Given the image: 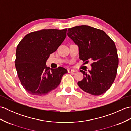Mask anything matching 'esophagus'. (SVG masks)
I'll return each instance as SVG.
<instances>
[{
  "instance_id": "34e87169",
  "label": "esophagus",
  "mask_w": 131,
  "mask_h": 131,
  "mask_svg": "<svg viewBox=\"0 0 131 131\" xmlns=\"http://www.w3.org/2000/svg\"><path fill=\"white\" fill-rule=\"evenodd\" d=\"M68 72L69 73H72V72H75V70H73V69H68Z\"/></svg>"
}]
</instances>
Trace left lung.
<instances>
[{
    "label": "left lung",
    "instance_id": "left-lung-1",
    "mask_svg": "<svg viewBox=\"0 0 131 131\" xmlns=\"http://www.w3.org/2000/svg\"><path fill=\"white\" fill-rule=\"evenodd\" d=\"M68 31L69 37L78 46L79 59L93 62L89 72L80 70L84 78L78 86L93 95L105 93L117 75L119 60L114 42L102 30L89 26H76Z\"/></svg>",
    "mask_w": 131,
    "mask_h": 131
}]
</instances>
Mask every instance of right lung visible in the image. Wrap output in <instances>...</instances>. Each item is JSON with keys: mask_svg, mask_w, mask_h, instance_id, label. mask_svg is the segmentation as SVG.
Segmentation results:
<instances>
[{"mask_svg": "<svg viewBox=\"0 0 131 131\" xmlns=\"http://www.w3.org/2000/svg\"><path fill=\"white\" fill-rule=\"evenodd\" d=\"M66 31L67 28L29 33L17 46L15 66L21 84L29 94L46 95L59 85L68 72L62 67L50 70L46 65L50 54L64 41Z\"/></svg>", "mask_w": 131, "mask_h": 131, "instance_id": "obj_1", "label": "right lung"}]
</instances>
